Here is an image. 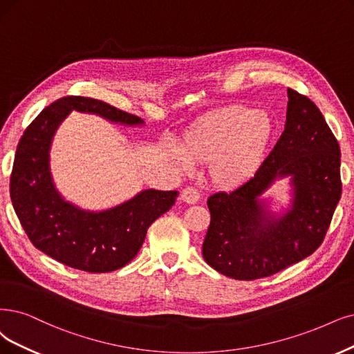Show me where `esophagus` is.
I'll return each mask as SVG.
<instances>
[{"mask_svg":"<svg viewBox=\"0 0 354 354\" xmlns=\"http://www.w3.org/2000/svg\"><path fill=\"white\" fill-rule=\"evenodd\" d=\"M180 200L188 204H195L200 200V191L194 187H187L180 192Z\"/></svg>","mask_w":354,"mask_h":354,"instance_id":"1","label":"esophagus"}]
</instances>
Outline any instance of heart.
Returning a JSON list of instances; mask_svg holds the SVG:
<instances>
[{
  "mask_svg": "<svg viewBox=\"0 0 354 354\" xmlns=\"http://www.w3.org/2000/svg\"><path fill=\"white\" fill-rule=\"evenodd\" d=\"M274 133L276 125L267 112L229 106L208 113L185 138L182 150L191 162L210 163L208 172L216 184L232 188L257 172Z\"/></svg>",
  "mask_w": 354,
  "mask_h": 354,
  "instance_id": "heart-1",
  "label": "heart"
}]
</instances>
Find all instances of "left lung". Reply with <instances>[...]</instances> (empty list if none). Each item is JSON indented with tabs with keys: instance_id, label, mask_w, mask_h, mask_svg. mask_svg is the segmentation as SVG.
<instances>
[{
	"instance_id": "left-lung-1",
	"label": "left lung",
	"mask_w": 354,
	"mask_h": 354,
	"mask_svg": "<svg viewBox=\"0 0 354 354\" xmlns=\"http://www.w3.org/2000/svg\"><path fill=\"white\" fill-rule=\"evenodd\" d=\"M287 96L283 134L255 175L207 200L203 257L234 280L272 276L315 252L342 197L337 138L309 97L292 88ZM283 177L291 179V205L272 214L262 195Z\"/></svg>"
}]
</instances>
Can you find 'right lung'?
I'll return each instance as SVG.
<instances>
[{
	"mask_svg": "<svg viewBox=\"0 0 354 354\" xmlns=\"http://www.w3.org/2000/svg\"><path fill=\"white\" fill-rule=\"evenodd\" d=\"M71 111L93 113L113 124L142 125L141 118L102 100L82 96L58 99L26 128L10 178L15 212L39 251L71 268L109 272L133 259L156 218L176 201L178 191L144 189L103 212H88L65 201L49 169V150L58 127Z\"/></svg>",
	"mask_w": 354,
	"mask_h": 354,
	"instance_id": "obj_1",
	"label": "right lung"
}]
</instances>
